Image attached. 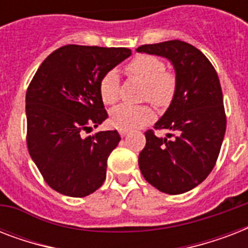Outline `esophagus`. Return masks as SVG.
I'll return each mask as SVG.
<instances>
[{"mask_svg": "<svg viewBox=\"0 0 248 248\" xmlns=\"http://www.w3.org/2000/svg\"><path fill=\"white\" fill-rule=\"evenodd\" d=\"M127 130H120V135L121 136H126L127 135Z\"/></svg>", "mask_w": 248, "mask_h": 248, "instance_id": "obj_1", "label": "esophagus"}]
</instances>
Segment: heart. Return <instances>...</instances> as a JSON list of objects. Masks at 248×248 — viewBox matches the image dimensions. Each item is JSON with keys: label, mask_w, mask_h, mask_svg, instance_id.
<instances>
[{"label": "heart", "mask_w": 248, "mask_h": 248, "mask_svg": "<svg viewBox=\"0 0 248 248\" xmlns=\"http://www.w3.org/2000/svg\"><path fill=\"white\" fill-rule=\"evenodd\" d=\"M126 72L144 85V100L152 101L157 107H165L172 99L176 89V78L166 71L162 59L155 55H136L126 65ZM99 93L105 104H114L120 97V79L116 71L107 72L99 83ZM155 118V110L149 105L122 104L110 113V124L121 130L141 127Z\"/></svg>", "instance_id": "1"}]
</instances>
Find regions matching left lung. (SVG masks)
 <instances>
[{"instance_id": "1", "label": "left lung", "mask_w": 248, "mask_h": 248, "mask_svg": "<svg viewBox=\"0 0 248 248\" xmlns=\"http://www.w3.org/2000/svg\"><path fill=\"white\" fill-rule=\"evenodd\" d=\"M136 51L163 56L172 63L176 89L155 130H170L166 138L145 132L139 155L144 179L167 194L196 188L214 169L227 130L223 91L210 60L184 41L143 45Z\"/></svg>"}]
</instances>
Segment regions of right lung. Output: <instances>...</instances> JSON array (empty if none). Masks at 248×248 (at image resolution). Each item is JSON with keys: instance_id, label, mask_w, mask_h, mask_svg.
Returning <instances> with one entry per match:
<instances>
[{"instance_id": "right-lung-1", "label": "right lung", "mask_w": 248, "mask_h": 248, "mask_svg": "<svg viewBox=\"0 0 248 248\" xmlns=\"http://www.w3.org/2000/svg\"><path fill=\"white\" fill-rule=\"evenodd\" d=\"M131 55L126 47L67 45L42 62L25 95L27 145L48 186L86 197L103 185L117 130L83 136L108 118L99 83Z\"/></svg>"}]
</instances>
